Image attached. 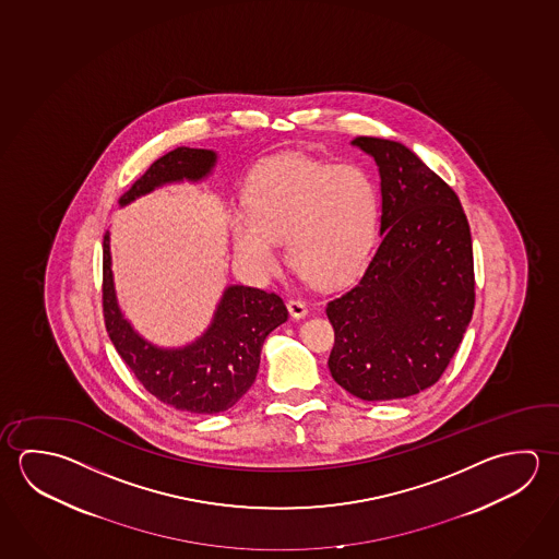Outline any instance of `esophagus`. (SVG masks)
<instances>
[{
    "instance_id": "obj_1",
    "label": "esophagus",
    "mask_w": 559,
    "mask_h": 559,
    "mask_svg": "<svg viewBox=\"0 0 559 559\" xmlns=\"http://www.w3.org/2000/svg\"><path fill=\"white\" fill-rule=\"evenodd\" d=\"M288 312H290V316H293L294 320H300V318H304L306 313H308V306L302 302V300H288Z\"/></svg>"
}]
</instances>
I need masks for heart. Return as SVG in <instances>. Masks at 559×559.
<instances>
[{
	"instance_id": "1",
	"label": "heart",
	"mask_w": 559,
	"mask_h": 559,
	"mask_svg": "<svg viewBox=\"0 0 559 559\" xmlns=\"http://www.w3.org/2000/svg\"><path fill=\"white\" fill-rule=\"evenodd\" d=\"M247 214L231 216L237 255L269 276L278 265L275 241L304 281L333 288L361 271L379 226V192L357 163L284 157L249 178Z\"/></svg>"
}]
</instances>
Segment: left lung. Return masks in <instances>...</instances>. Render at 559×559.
Here are the masks:
<instances>
[{"label":"left lung","instance_id":"obj_1","mask_svg":"<svg viewBox=\"0 0 559 559\" xmlns=\"http://www.w3.org/2000/svg\"><path fill=\"white\" fill-rule=\"evenodd\" d=\"M381 178V243L359 283L325 306L333 381L361 401L426 391L457 352L475 306L460 198L399 141L357 138Z\"/></svg>","mask_w":559,"mask_h":559}]
</instances>
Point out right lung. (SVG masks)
I'll return each mask as SVG.
<instances>
[{"label": "right lung", "mask_w": 559, "mask_h": 559, "mask_svg": "<svg viewBox=\"0 0 559 559\" xmlns=\"http://www.w3.org/2000/svg\"><path fill=\"white\" fill-rule=\"evenodd\" d=\"M216 165V151L175 148L155 160L119 198V207L167 185H198L214 173ZM109 241L106 231L104 318L121 359L153 396L177 411L217 414L231 408L255 382L266 335L288 320L283 298L243 284H229L202 335L180 347H160L145 340L121 312Z\"/></svg>", "instance_id": "obj_1"}]
</instances>
